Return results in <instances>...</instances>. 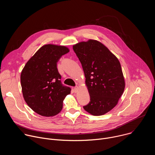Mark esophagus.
Instances as JSON below:
<instances>
[{"mask_svg":"<svg viewBox=\"0 0 155 155\" xmlns=\"http://www.w3.org/2000/svg\"><path fill=\"white\" fill-rule=\"evenodd\" d=\"M78 86H75V87H74V91L75 93H77V92L78 91Z\"/></svg>","mask_w":155,"mask_h":155,"instance_id":"esophagus-1","label":"esophagus"}]
</instances>
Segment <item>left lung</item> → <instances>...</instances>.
Instances as JSON below:
<instances>
[{"instance_id":"1","label":"left lung","mask_w":155,"mask_h":155,"mask_svg":"<svg viewBox=\"0 0 155 155\" xmlns=\"http://www.w3.org/2000/svg\"><path fill=\"white\" fill-rule=\"evenodd\" d=\"M86 78L90 102L83 107L94 116L103 115L118 104L125 81L118 58L96 40L81 41L73 46Z\"/></svg>"}]
</instances>
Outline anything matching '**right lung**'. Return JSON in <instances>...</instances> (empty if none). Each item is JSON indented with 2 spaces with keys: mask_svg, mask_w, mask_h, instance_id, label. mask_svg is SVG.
<instances>
[{
  "mask_svg": "<svg viewBox=\"0 0 155 155\" xmlns=\"http://www.w3.org/2000/svg\"><path fill=\"white\" fill-rule=\"evenodd\" d=\"M69 52L65 46L48 44L41 47L27 62L21 74L25 101L37 114L53 117L62 108L63 101L71 87L63 86L57 62Z\"/></svg>",
  "mask_w": 155,
  "mask_h": 155,
  "instance_id": "obj_1",
  "label": "right lung"
}]
</instances>
